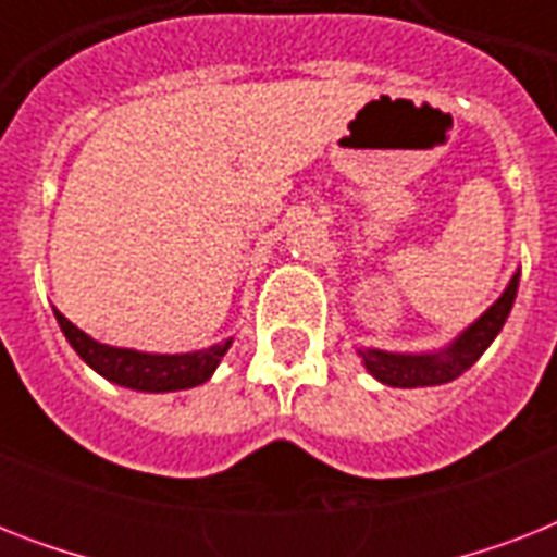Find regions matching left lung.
Listing matches in <instances>:
<instances>
[{
    "label": "left lung",
    "instance_id": "8db88e82",
    "mask_svg": "<svg viewBox=\"0 0 557 557\" xmlns=\"http://www.w3.org/2000/svg\"><path fill=\"white\" fill-rule=\"evenodd\" d=\"M518 280L520 271L511 277L509 288L503 292L500 300L474 326H468L440 356H398V352L367 349V352H361L367 370L381 384H389V387H431V384H445V381L459 379L468 367L476 364V358L483 356L488 344L497 338V332L503 330V323L511 312V304L518 297Z\"/></svg>",
    "mask_w": 557,
    "mask_h": 557
}]
</instances>
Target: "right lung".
Here are the masks:
<instances>
[{
    "label": "right lung",
    "mask_w": 557,
    "mask_h": 557,
    "mask_svg": "<svg viewBox=\"0 0 557 557\" xmlns=\"http://www.w3.org/2000/svg\"><path fill=\"white\" fill-rule=\"evenodd\" d=\"M54 314L65 341L72 344L74 352L91 370H98L103 379L115 381L121 387L147 389V393L196 387V384L210 379V372L216 370V364L222 361L227 347H231V341H225V344H213V347L199 349V352H187V356H150V352H135V349H117L107 347V344H98V341L77 330L57 309Z\"/></svg>",
    "instance_id": "obj_1"
}]
</instances>
